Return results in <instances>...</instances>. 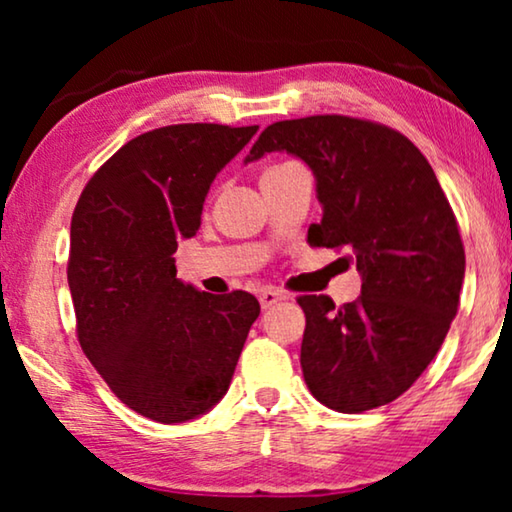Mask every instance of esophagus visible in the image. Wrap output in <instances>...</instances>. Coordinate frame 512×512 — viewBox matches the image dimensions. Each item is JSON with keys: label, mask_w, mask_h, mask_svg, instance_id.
I'll list each match as a JSON object with an SVG mask.
<instances>
[{"label": "esophagus", "mask_w": 512, "mask_h": 512, "mask_svg": "<svg viewBox=\"0 0 512 512\" xmlns=\"http://www.w3.org/2000/svg\"><path fill=\"white\" fill-rule=\"evenodd\" d=\"M258 300H261L263 310H270L272 305H277V303H282V300H286V296H284V293H279V291L265 289V291H261V296H258Z\"/></svg>", "instance_id": "obj_1"}]
</instances>
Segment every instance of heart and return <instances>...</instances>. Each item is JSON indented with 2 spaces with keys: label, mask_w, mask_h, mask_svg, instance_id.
<instances>
[{
  "label": "heart",
  "mask_w": 512,
  "mask_h": 512,
  "mask_svg": "<svg viewBox=\"0 0 512 512\" xmlns=\"http://www.w3.org/2000/svg\"><path fill=\"white\" fill-rule=\"evenodd\" d=\"M286 165V163H284ZM275 167H282V165H275ZM275 167H270V170H275Z\"/></svg>",
  "instance_id": "heart-1"
}]
</instances>
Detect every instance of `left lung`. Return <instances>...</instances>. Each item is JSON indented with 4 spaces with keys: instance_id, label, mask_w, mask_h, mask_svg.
Masks as SVG:
<instances>
[{
    "instance_id": "left-lung-1",
    "label": "left lung",
    "mask_w": 512,
    "mask_h": 512,
    "mask_svg": "<svg viewBox=\"0 0 512 512\" xmlns=\"http://www.w3.org/2000/svg\"><path fill=\"white\" fill-rule=\"evenodd\" d=\"M272 151L300 158L317 181L324 216L307 242L345 247L361 275L354 303L298 298L307 387L347 415L396 401L457 317L466 256L450 202L422 151L387 125L335 114L279 121L244 163Z\"/></svg>"
}]
</instances>
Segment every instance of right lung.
Returning <instances> with one entry per match:
<instances>
[{
	"mask_svg": "<svg viewBox=\"0 0 512 512\" xmlns=\"http://www.w3.org/2000/svg\"><path fill=\"white\" fill-rule=\"evenodd\" d=\"M258 125H167L121 146L93 174L69 230L76 333L102 380L139 415L181 424L226 396L249 328L247 291L181 282L177 242L200 228L209 186Z\"/></svg>",
	"mask_w": 512,
	"mask_h": 512,
	"instance_id": "add662e5",
	"label": "right lung"
}]
</instances>
